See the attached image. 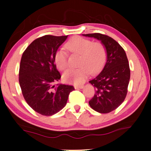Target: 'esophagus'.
Wrapping results in <instances>:
<instances>
[{"mask_svg": "<svg viewBox=\"0 0 151 151\" xmlns=\"http://www.w3.org/2000/svg\"><path fill=\"white\" fill-rule=\"evenodd\" d=\"M75 88H83L84 86L83 85H75L74 86Z\"/></svg>", "mask_w": 151, "mask_h": 151, "instance_id": "34e87169", "label": "esophagus"}]
</instances>
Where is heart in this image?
I'll return each instance as SVG.
<instances>
[{"label": "heart", "mask_w": 151, "mask_h": 151, "mask_svg": "<svg viewBox=\"0 0 151 151\" xmlns=\"http://www.w3.org/2000/svg\"><path fill=\"white\" fill-rule=\"evenodd\" d=\"M66 49L72 53L80 54L78 65L80 67L70 69L63 74L67 82L80 84L87 77L88 72L95 73L102 69L106 58V50L102 43L93 42L89 39L76 36L68 41ZM55 63L57 67L65 70L68 67V54L64 49L58 51L55 55Z\"/></svg>", "instance_id": "1"}]
</instances>
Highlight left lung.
<instances>
[{"mask_svg":"<svg viewBox=\"0 0 151 151\" xmlns=\"http://www.w3.org/2000/svg\"><path fill=\"white\" fill-rule=\"evenodd\" d=\"M82 35L100 40L106 48V63L102 71L89 81L96 92L88 104L97 112L110 113L119 106L127 94L131 71L127 54L117 41L106 35Z\"/></svg>","mask_w":151,"mask_h":151,"instance_id":"8db88e82","label":"left lung"}]
</instances>
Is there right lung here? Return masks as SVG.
I'll use <instances>...</instances> for the list:
<instances>
[{
    "label": "right lung",
    "instance_id": "obj_1",
    "mask_svg": "<svg viewBox=\"0 0 151 151\" xmlns=\"http://www.w3.org/2000/svg\"><path fill=\"white\" fill-rule=\"evenodd\" d=\"M67 36L45 35L33 41L22 53L19 83L27 103L36 112L51 116L67 104L71 85L58 84L61 75L56 69L55 55Z\"/></svg>",
    "mask_w": 151,
    "mask_h": 151
}]
</instances>
